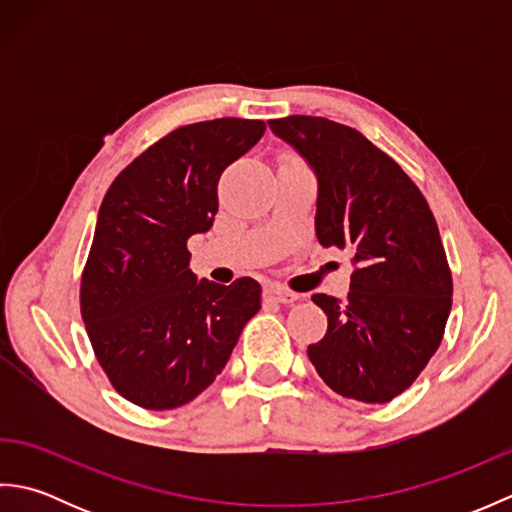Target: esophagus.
I'll return each instance as SVG.
<instances>
[{"mask_svg": "<svg viewBox=\"0 0 512 512\" xmlns=\"http://www.w3.org/2000/svg\"><path fill=\"white\" fill-rule=\"evenodd\" d=\"M266 297L268 299H273V301H277V303H292V301H297V292H292V290H286L284 286H277V284H270V286H266Z\"/></svg>", "mask_w": 512, "mask_h": 512, "instance_id": "esophagus-1", "label": "esophagus"}]
</instances>
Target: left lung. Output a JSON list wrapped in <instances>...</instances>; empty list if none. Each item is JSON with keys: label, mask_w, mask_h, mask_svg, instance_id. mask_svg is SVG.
<instances>
[{"label": "left lung", "mask_w": 512, "mask_h": 512, "mask_svg": "<svg viewBox=\"0 0 512 512\" xmlns=\"http://www.w3.org/2000/svg\"><path fill=\"white\" fill-rule=\"evenodd\" d=\"M317 178L314 231L347 248L356 270L341 301L314 295L328 332L308 345L325 385L361 402H389L427 367L451 312L453 281L429 204L398 162L321 116L268 121Z\"/></svg>", "instance_id": "left-lung-1"}]
</instances>
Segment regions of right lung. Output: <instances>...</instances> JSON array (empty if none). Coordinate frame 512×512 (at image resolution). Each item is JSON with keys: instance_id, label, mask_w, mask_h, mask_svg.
Masks as SVG:
<instances>
[{"instance_id": "1", "label": "right lung", "mask_w": 512, "mask_h": 512, "mask_svg": "<svg viewBox=\"0 0 512 512\" xmlns=\"http://www.w3.org/2000/svg\"><path fill=\"white\" fill-rule=\"evenodd\" d=\"M264 121L184 125L118 173L96 217L81 279V317L114 389L145 409H176L209 387L262 288L191 273L187 239L217 213V180L264 136Z\"/></svg>"}]
</instances>
